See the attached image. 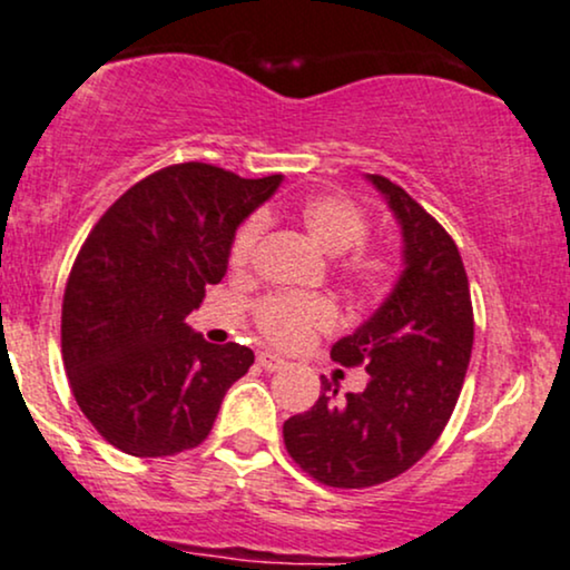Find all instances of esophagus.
I'll list each match as a JSON object with an SVG mask.
<instances>
[{
	"mask_svg": "<svg viewBox=\"0 0 570 570\" xmlns=\"http://www.w3.org/2000/svg\"><path fill=\"white\" fill-rule=\"evenodd\" d=\"M258 365L264 367V371H269V373H274V371H283V367L287 365L283 357H277V354H272V352H261L258 354Z\"/></svg>",
	"mask_w": 570,
	"mask_h": 570,
	"instance_id": "obj_1",
	"label": "esophagus"
}]
</instances>
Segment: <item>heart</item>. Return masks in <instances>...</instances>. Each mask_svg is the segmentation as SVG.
Masks as SVG:
<instances>
[{"mask_svg": "<svg viewBox=\"0 0 570 570\" xmlns=\"http://www.w3.org/2000/svg\"><path fill=\"white\" fill-rule=\"evenodd\" d=\"M298 220L306 234L317 243L327 256H344V269L360 291L379 293L392 274L390 258L373 247H360L367 237V218L350 197L341 194H317L298 205ZM264 216H250L234 234L229 247V264L234 269H245L253 253L264 237ZM253 320L261 336L272 344L293 346L306 344L314 333L331 331L336 325V306L320 296H269L258 301Z\"/></svg>", "mask_w": 570, "mask_h": 570, "instance_id": "heart-1", "label": "heart"}]
</instances>
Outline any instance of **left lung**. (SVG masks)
I'll list each match as a JSON object with an SVG mask.
<instances>
[{"label":"left lung","instance_id":"obj_1","mask_svg":"<svg viewBox=\"0 0 570 570\" xmlns=\"http://www.w3.org/2000/svg\"><path fill=\"white\" fill-rule=\"evenodd\" d=\"M365 178L397 218L403 272L384 304L333 344L331 357L365 365L371 379L346 397L323 379L317 403L283 426L293 461L331 488L386 483L438 443L474 341L470 279L451 234L390 178Z\"/></svg>","mask_w":570,"mask_h":570}]
</instances>
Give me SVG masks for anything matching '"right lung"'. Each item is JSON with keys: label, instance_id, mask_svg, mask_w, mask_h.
<instances>
[{"label": "right lung", "instance_id": "obj_1", "mask_svg": "<svg viewBox=\"0 0 570 570\" xmlns=\"http://www.w3.org/2000/svg\"><path fill=\"white\" fill-rule=\"evenodd\" d=\"M279 184L170 165L130 186L87 234L66 283L60 346L77 405L106 443L157 459L210 434L253 352L207 344L186 314L220 283L234 232Z\"/></svg>", "mask_w": 570, "mask_h": 570}]
</instances>
